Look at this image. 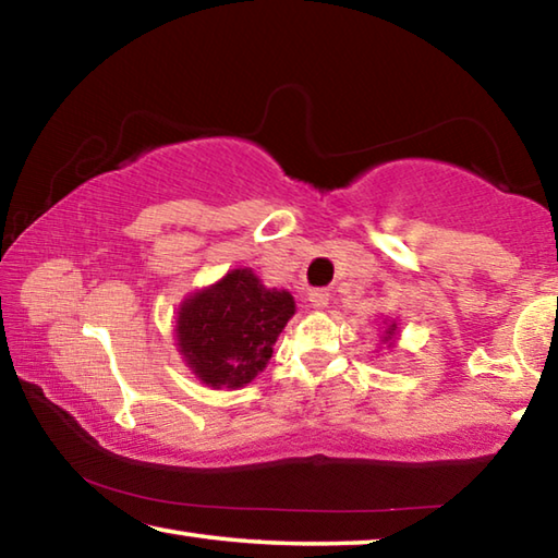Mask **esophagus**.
Instances as JSON below:
<instances>
[{"label": "esophagus", "mask_w": 558, "mask_h": 558, "mask_svg": "<svg viewBox=\"0 0 558 558\" xmlns=\"http://www.w3.org/2000/svg\"><path fill=\"white\" fill-rule=\"evenodd\" d=\"M310 307H315V310H325L327 305H329V292L325 290V288H317V290H313L310 292Z\"/></svg>", "instance_id": "obj_1"}]
</instances>
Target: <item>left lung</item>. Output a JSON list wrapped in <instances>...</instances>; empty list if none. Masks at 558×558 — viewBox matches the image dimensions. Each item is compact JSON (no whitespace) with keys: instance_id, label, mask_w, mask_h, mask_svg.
<instances>
[{"instance_id":"1","label":"left lung","mask_w":558,"mask_h":558,"mask_svg":"<svg viewBox=\"0 0 558 558\" xmlns=\"http://www.w3.org/2000/svg\"><path fill=\"white\" fill-rule=\"evenodd\" d=\"M396 339H399V319H384L381 342H384L386 347H393Z\"/></svg>"}]
</instances>
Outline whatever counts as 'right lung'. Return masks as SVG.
Listing matches in <instances>:
<instances>
[{"mask_svg":"<svg viewBox=\"0 0 558 558\" xmlns=\"http://www.w3.org/2000/svg\"><path fill=\"white\" fill-rule=\"evenodd\" d=\"M295 300L266 288L251 268H233L182 300L174 317L177 352L211 389H241L266 369Z\"/></svg>","mask_w":558,"mask_h":558,"instance_id":"right-lung-1","label":"right lung"}]
</instances>
